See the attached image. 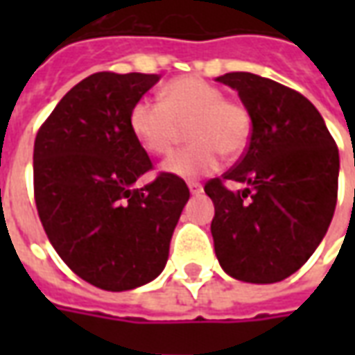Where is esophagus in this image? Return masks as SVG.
Here are the masks:
<instances>
[{
    "label": "esophagus",
    "instance_id": "1",
    "mask_svg": "<svg viewBox=\"0 0 355 355\" xmlns=\"http://www.w3.org/2000/svg\"><path fill=\"white\" fill-rule=\"evenodd\" d=\"M188 188H190V192L192 193H201L203 192V186L200 184V182H188Z\"/></svg>",
    "mask_w": 355,
    "mask_h": 355
}]
</instances>
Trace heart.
Listing matches in <instances>:
<instances>
[{"mask_svg": "<svg viewBox=\"0 0 355 355\" xmlns=\"http://www.w3.org/2000/svg\"><path fill=\"white\" fill-rule=\"evenodd\" d=\"M162 102L139 101L129 112V129L152 155L169 154L180 127L188 144L163 163V171L196 178L218 167L220 154L238 157L251 142L253 119L243 102L226 98L220 89L198 76H180L163 85Z\"/></svg>", "mask_w": 355, "mask_h": 355, "instance_id": "heart-1", "label": "heart"}]
</instances>
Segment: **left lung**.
<instances>
[{"mask_svg": "<svg viewBox=\"0 0 355 355\" xmlns=\"http://www.w3.org/2000/svg\"><path fill=\"white\" fill-rule=\"evenodd\" d=\"M216 81L238 91L253 119L239 162L205 184L215 203L216 259L239 282H282L327 234L338 192V148L320 112L295 89L249 72ZM224 182L246 188L232 193Z\"/></svg>", "mask_w": 355, "mask_h": 355, "instance_id": "left-lung-1", "label": "left lung"}]
</instances>
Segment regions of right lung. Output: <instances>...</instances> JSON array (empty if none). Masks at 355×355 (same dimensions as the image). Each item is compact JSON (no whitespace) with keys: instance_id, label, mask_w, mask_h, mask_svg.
I'll return each instance as SVG.
<instances>
[{"instance_id":"1","label":"right lung","mask_w":355,"mask_h":355,"mask_svg":"<svg viewBox=\"0 0 355 355\" xmlns=\"http://www.w3.org/2000/svg\"><path fill=\"white\" fill-rule=\"evenodd\" d=\"M157 73L98 72L62 96L34 142V198L43 230L66 266L104 291H129L162 274L190 190L152 169L129 112Z\"/></svg>"}]
</instances>
